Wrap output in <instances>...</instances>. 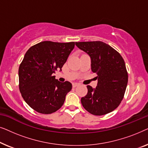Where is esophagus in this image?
Returning a JSON list of instances; mask_svg holds the SVG:
<instances>
[{
    "label": "esophagus",
    "mask_w": 148,
    "mask_h": 148,
    "mask_svg": "<svg viewBox=\"0 0 148 148\" xmlns=\"http://www.w3.org/2000/svg\"><path fill=\"white\" fill-rule=\"evenodd\" d=\"M79 86V84H78V83H73V88H75V87Z\"/></svg>",
    "instance_id": "34e87169"
}]
</instances>
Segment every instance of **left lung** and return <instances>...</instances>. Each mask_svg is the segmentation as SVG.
Listing matches in <instances>:
<instances>
[{"label": "left lung", "mask_w": 148, "mask_h": 148, "mask_svg": "<svg viewBox=\"0 0 148 148\" xmlns=\"http://www.w3.org/2000/svg\"><path fill=\"white\" fill-rule=\"evenodd\" d=\"M91 58V68L96 73V88L88 86V94L81 99L84 108L101 116L112 112L121 104L128 82L124 60L112 47L101 41L75 42Z\"/></svg>", "instance_id": "left-lung-1"}]
</instances>
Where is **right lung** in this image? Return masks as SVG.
I'll list each match as a JSON object with an SVG mask.
<instances>
[{
    "label": "right lung",
    "instance_id": "right-lung-1",
    "mask_svg": "<svg viewBox=\"0 0 148 148\" xmlns=\"http://www.w3.org/2000/svg\"><path fill=\"white\" fill-rule=\"evenodd\" d=\"M75 44L44 41L26 52L19 68V90L25 102L38 112L51 114L63 105L72 84L58 82L53 73L61 71Z\"/></svg>",
    "mask_w": 148,
    "mask_h": 148
}]
</instances>
